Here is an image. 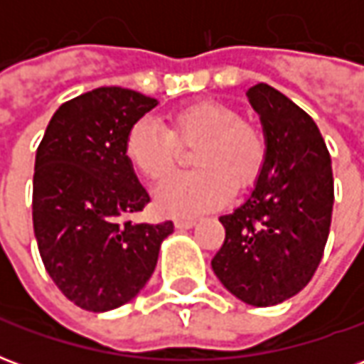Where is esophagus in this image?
I'll return each mask as SVG.
<instances>
[{
    "mask_svg": "<svg viewBox=\"0 0 364 364\" xmlns=\"http://www.w3.org/2000/svg\"><path fill=\"white\" fill-rule=\"evenodd\" d=\"M173 222H175V226H177V228H181V230L193 228V226L197 224V220H195V218H185V216H177Z\"/></svg>",
    "mask_w": 364,
    "mask_h": 364,
    "instance_id": "1",
    "label": "esophagus"
}]
</instances>
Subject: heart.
<instances>
[{
	"label": "heart",
	"instance_id": "heart-1",
	"mask_svg": "<svg viewBox=\"0 0 364 364\" xmlns=\"http://www.w3.org/2000/svg\"><path fill=\"white\" fill-rule=\"evenodd\" d=\"M183 144H198L197 171L171 175L156 187L158 205L171 214L200 213L224 205L232 185L244 187L259 171L265 142L237 109L218 101L191 105L173 114V130L156 117H142L128 128L124 150L146 177L159 179L173 169Z\"/></svg>",
	"mask_w": 364,
	"mask_h": 364
}]
</instances>
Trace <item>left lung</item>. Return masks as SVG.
I'll list each match as a JSON object with an SVG mask.
<instances>
[{"instance_id":"1","label":"left lung","mask_w":364,"mask_h":364,"mask_svg":"<svg viewBox=\"0 0 364 364\" xmlns=\"http://www.w3.org/2000/svg\"><path fill=\"white\" fill-rule=\"evenodd\" d=\"M245 95L259 114L265 156L250 197L220 216L226 240L213 271L242 302L265 308L298 294L320 265L331 224L333 173L310 114L267 83Z\"/></svg>"}]
</instances>
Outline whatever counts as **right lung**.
Masks as SVG:
<instances>
[{
    "label": "right lung",
    "mask_w": 364,
    "mask_h": 364,
    "mask_svg": "<svg viewBox=\"0 0 364 364\" xmlns=\"http://www.w3.org/2000/svg\"><path fill=\"white\" fill-rule=\"evenodd\" d=\"M158 105L97 87L60 105L36 150L33 226L52 281L75 306L109 312L146 287L173 222L136 224L150 203L124 150L128 128Z\"/></svg>",
    "instance_id": "right-lung-1"
}]
</instances>
